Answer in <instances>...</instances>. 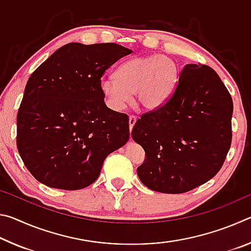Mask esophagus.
<instances>
[{
    "label": "esophagus",
    "mask_w": 251,
    "mask_h": 251,
    "mask_svg": "<svg viewBox=\"0 0 251 251\" xmlns=\"http://www.w3.org/2000/svg\"><path fill=\"white\" fill-rule=\"evenodd\" d=\"M136 121H137V117L134 116V115H130V116H129V118H128V124H129V129H130V130L133 129V127H134V125H135Z\"/></svg>",
    "instance_id": "esophagus-1"
}]
</instances>
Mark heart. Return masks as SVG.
<instances>
[{"label": "heart", "mask_w": 251, "mask_h": 251, "mask_svg": "<svg viewBox=\"0 0 251 251\" xmlns=\"http://www.w3.org/2000/svg\"><path fill=\"white\" fill-rule=\"evenodd\" d=\"M178 67L173 58L152 54L123 63L115 76L100 79V88L110 108L122 110L135 95L144 110H155L168 100L175 91Z\"/></svg>", "instance_id": "1"}]
</instances>
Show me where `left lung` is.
Segmentation results:
<instances>
[{
    "label": "left lung",
    "mask_w": 251,
    "mask_h": 251,
    "mask_svg": "<svg viewBox=\"0 0 251 251\" xmlns=\"http://www.w3.org/2000/svg\"><path fill=\"white\" fill-rule=\"evenodd\" d=\"M232 100L207 65L187 64L173 95L136 122L131 137L145 151L144 185L164 194L189 192L222 168L231 144Z\"/></svg>",
    "instance_id": "1"
}]
</instances>
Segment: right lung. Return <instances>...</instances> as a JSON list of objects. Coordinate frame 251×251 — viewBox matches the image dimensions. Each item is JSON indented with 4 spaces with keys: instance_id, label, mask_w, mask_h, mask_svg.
Returning <instances> with one entry per match:
<instances>
[{
    "instance_id": "obj_1",
    "label": "right lung",
    "mask_w": 251,
    "mask_h": 251,
    "mask_svg": "<svg viewBox=\"0 0 251 251\" xmlns=\"http://www.w3.org/2000/svg\"><path fill=\"white\" fill-rule=\"evenodd\" d=\"M130 53L115 43H69L29 76L16 145L36 180L50 188H85L99 178L107 155L128 141V116L106 106L100 83Z\"/></svg>"
}]
</instances>
